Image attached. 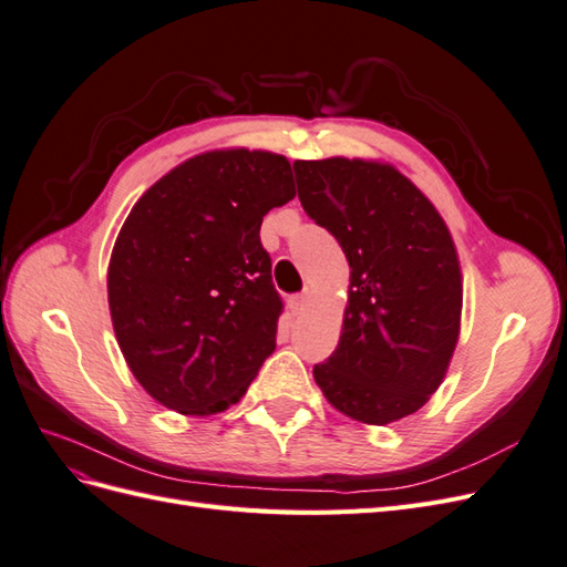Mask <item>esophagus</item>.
I'll use <instances>...</instances> for the list:
<instances>
[{
	"instance_id": "34e87169",
	"label": "esophagus",
	"mask_w": 567,
	"mask_h": 567,
	"mask_svg": "<svg viewBox=\"0 0 567 567\" xmlns=\"http://www.w3.org/2000/svg\"><path fill=\"white\" fill-rule=\"evenodd\" d=\"M288 302H290V310H293L296 315L305 312V310H307V305H310V290H302L300 296H293V298H290Z\"/></svg>"
}]
</instances>
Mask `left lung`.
Segmentation results:
<instances>
[{"instance_id":"1","label":"left lung","mask_w":567,"mask_h":567,"mask_svg":"<svg viewBox=\"0 0 567 567\" xmlns=\"http://www.w3.org/2000/svg\"><path fill=\"white\" fill-rule=\"evenodd\" d=\"M298 198L350 262L338 348L315 381L340 414L388 425L444 381L461 329L463 279L444 219L398 167L296 161Z\"/></svg>"}]
</instances>
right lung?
<instances>
[{
  "label": "right lung",
  "instance_id": "1",
  "mask_svg": "<svg viewBox=\"0 0 567 567\" xmlns=\"http://www.w3.org/2000/svg\"><path fill=\"white\" fill-rule=\"evenodd\" d=\"M296 196L286 156L217 148L134 203L109 262L117 346L153 400L210 416L244 398L284 310L262 217Z\"/></svg>",
  "mask_w": 567,
  "mask_h": 567
}]
</instances>
